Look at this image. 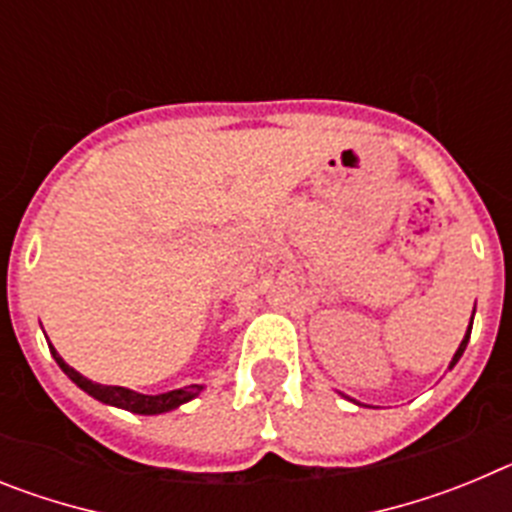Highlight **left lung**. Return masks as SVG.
<instances>
[{"label":"left lung","mask_w":512,"mask_h":512,"mask_svg":"<svg viewBox=\"0 0 512 512\" xmlns=\"http://www.w3.org/2000/svg\"><path fill=\"white\" fill-rule=\"evenodd\" d=\"M472 320H474V312H472ZM469 333H472V325H469V330H467V336H464V341H461V343H459V348H456L454 359H451V366H454L456 361L461 359V354H464V348H467V343H469Z\"/></svg>","instance_id":"1"}]
</instances>
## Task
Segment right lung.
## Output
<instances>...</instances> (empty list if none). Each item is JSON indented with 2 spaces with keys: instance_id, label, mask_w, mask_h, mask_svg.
Wrapping results in <instances>:
<instances>
[{
  "instance_id": "1",
  "label": "right lung",
  "mask_w": 512,
  "mask_h": 512,
  "mask_svg": "<svg viewBox=\"0 0 512 512\" xmlns=\"http://www.w3.org/2000/svg\"><path fill=\"white\" fill-rule=\"evenodd\" d=\"M51 354L53 359L58 361V366H61L63 372L69 374L71 382H76L84 392H89L92 397H97V400L107 402V405H117V408H125L130 410V413H140V415H156V413H166V410H174L179 408L182 402L192 400L197 392L202 390L200 384H189V387H182V390H171V392H164V395H140V392H133V390H125V387H112V384H97L92 382V379L81 377L76 369H71L66 361L61 359V356L56 354V348L51 346Z\"/></svg>"
}]
</instances>
